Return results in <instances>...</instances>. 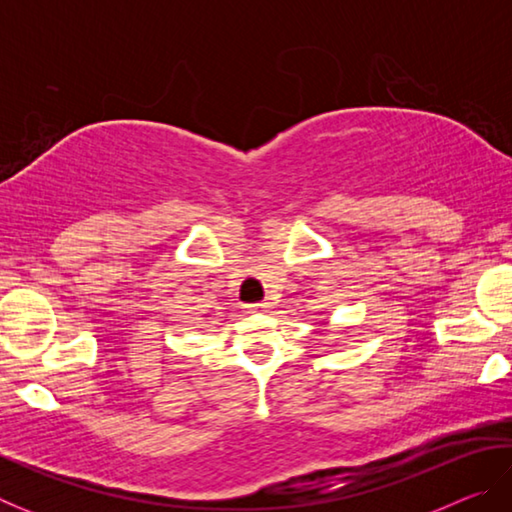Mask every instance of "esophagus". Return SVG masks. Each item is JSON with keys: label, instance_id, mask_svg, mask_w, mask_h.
<instances>
[{"label": "esophagus", "instance_id": "esophagus-1", "mask_svg": "<svg viewBox=\"0 0 512 512\" xmlns=\"http://www.w3.org/2000/svg\"><path fill=\"white\" fill-rule=\"evenodd\" d=\"M268 307H271V302H253V305H244L248 314H255V311H264Z\"/></svg>", "mask_w": 512, "mask_h": 512}]
</instances>
